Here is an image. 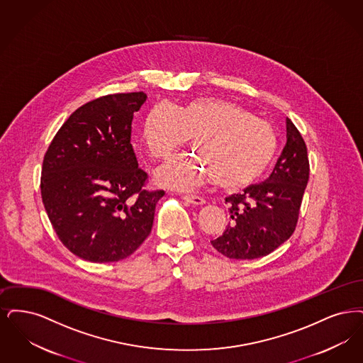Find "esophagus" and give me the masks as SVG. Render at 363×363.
<instances>
[{"instance_id":"1","label":"esophagus","mask_w":363,"mask_h":363,"mask_svg":"<svg viewBox=\"0 0 363 363\" xmlns=\"http://www.w3.org/2000/svg\"><path fill=\"white\" fill-rule=\"evenodd\" d=\"M182 198H183L186 202L191 203V205H205V199H203L202 196H199V195H194V194H184V195H182Z\"/></svg>"}]
</instances>
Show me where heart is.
I'll use <instances>...</instances> for the list:
<instances>
[{
    "instance_id": "obj_1",
    "label": "heart",
    "mask_w": 363,
    "mask_h": 363,
    "mask_svg": "<svg viewBox=\"0 0 363 363\" xmlns=\"http://www.w3.org/2000/svg\"><path fill=\"white\" fill-rule=\"evenodd\" d=\"M189 137L198 155L164 164V186L189 189L214 176L222 187L240 189L263 174L277 150L274 128L228 100L195 99L179 110L156 104L143 119L142 140L153 157H169Z\"/></svg>"
}]
</instances>
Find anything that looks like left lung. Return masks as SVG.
Listing matches in <instances>:
<instances>
[{
  "label": "left lung",
  "mask_w": 363,
  "mask_h": 363,
  "mask_svg": "<svg viewBox=\"0 0 363 363\" xmlns=\"http://www.w3.org/2000/svg\"><path fill=\"white\" fill-rule=\"evenodd\" d=\"M309 180V160L300 131L286 118V145L266 182L225 201L230 218L211 245L229 259L251 260L277 250L293 235Z\"/></svg>",
  "instance_id": "obj_1"
}]
</instances>
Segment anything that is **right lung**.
<instances>
[{"label": "right lung", "mask_w": 363, "mask_h": 363, "mask_svg": "<svg viewBox=\"0 0 363 363\" xmlns=\"http://www.w3.org/2000/svg\"><path fill=\"white\" fill-rule=\"evenodd\" d=\"M143 92L103 96L74 111L48 146L40 191L57 236L79 259L122 260L150 235L164 191H146L131 140Z\"/></svg>", "instance_id": "add662e5"}]
</instances>
